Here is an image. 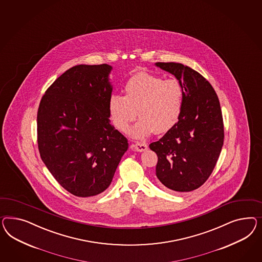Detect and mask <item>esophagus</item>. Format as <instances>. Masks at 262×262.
<instances>
[{
  "mask_svg": "<svg viewBox=\"0 0 262 262\" xmlns=\"http://www.w3.org/2000/svg\"><path fill=\"white\" fill-rule=\"evenodd\" d=\"M133 146L136 151H138V152H143L148 148V145L146 143H142V142H137Z\"/></svg>",
  "mask_w": 262,
  "mask_h": 262,
  "instance_id": "34e87169",
  "label": "esophagus"
}]
</instances>
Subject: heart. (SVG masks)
<instances>
[{"instance_id":"obj_1","label":"heart","mask_w":262,"mask_h":262,"mask_svg":"<svg viewBox=\"0 0 262 262\" xmlns=\"http://www.w3.org/2000/svg\"><path fill=\"white\" fill-rule=\"evenodd\" d=\"M185 93L176 79H165L147 72L132 75L124 85V96L114 94L108 101L113 124L134 139H144L153 131L165 134L176 125L183 111ZM137 113H136L135 112Z\"/></svg>"}]
</instances>
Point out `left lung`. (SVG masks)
Wrapping results in <instances>:
<instances>
[{"label": "left lung", "instance_id": "left-lung-1", "mask_svg": "<svg viewBox=\"0 0 262 262\" xmlns=\"http://www.w3.org/2000/svg\"><path fill=\"white\" fill-rule=\"evenodd\" d=\"M181 83L185 100L176 125L150 149L158 156L156 175L165 187L191 191L201 187L216 165L224 142L221 107L209 81L181 63L155 64Z\"/></svg>", "mask_w": 262, "mask_h": 262}]
</instances>
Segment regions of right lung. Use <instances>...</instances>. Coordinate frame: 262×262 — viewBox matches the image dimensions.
<instances>
[{
    "label": "right lung",
    "instance_id": "add662e5",
    "mask_svg": "<svg viewBox=\"0 0 262 262\" xmlns=\"http://www.w3.org/2000/svg\"><path fill=\"white\" fill-rule=\"evenodd\" d=\"M112 69H69L46 91L38 108L41 159L61 187L78 197L103 192L127 151V139L109 120Z\"/></svg>",
    "mask_w": 262,
    "mask_h": 262
}]
</instances>
